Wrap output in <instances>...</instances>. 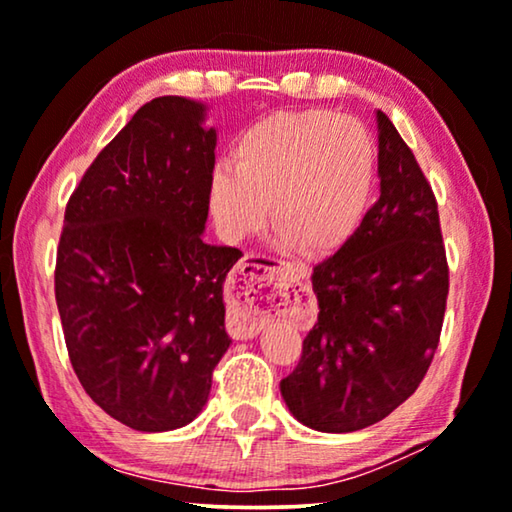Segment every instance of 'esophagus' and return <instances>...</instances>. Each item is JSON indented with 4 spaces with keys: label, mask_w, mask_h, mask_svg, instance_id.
Listing matches in <instances>:
<instances>
[{
    "label": "esophagus",
    "mask_w": 512,
    "mask_h": 512,
    "mask_svg": "<svg viewBox=\"0 0 512 512\" xmlns=\"http://www.w3.org/2000/svg\"><path fill=\"white\" fill-rule=\"evenodd\" d=\"M292 278L285 266L264 257H250L239 264L230 292L227 329L236 340L253 338L271 312L287 310V287Z\"/></svg>",
    "instance_id": "obj_1"
}]
</instances>
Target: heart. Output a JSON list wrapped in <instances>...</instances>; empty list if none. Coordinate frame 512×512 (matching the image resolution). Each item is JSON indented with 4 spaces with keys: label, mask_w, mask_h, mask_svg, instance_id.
<instances>
[{
    "label": "heart",
    "mask_w": 512,
    "mask_h": 512,
    "mask_svg": "<svg viewBox=\"0 0 512 512\" xmlns=\"http://www.w3.org/2000/svg\"><path fill=\"white\" fill-rule=\"evenodd\" d=\"M377 142L354 117L326 110L273 112L243 128L232 163L209 181L220 236L243 243L269 220L285 248L324 257L345 246L368 216Z\"/></svg>",
    "instance_id": "1"
}]
</instances>
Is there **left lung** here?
Here are the masks:
<instances>
[{"instance_id": "obj_1", "label": "left lung", "mask_w": 512, "mask_h": 512, "mask_svg": "<svg viewBox=\"0 0 512 512\" xmlns=\"http://www.w3.org/2000/svg\"><path fill=\"white\" fill-rule=\"evenodd\" d=\"M379 200L312 271L319 315L280 393L296 421L356 432L414 395L444 324L448 262L437 200L391 119L377 112Z\"/></svg>"}]
</instances>
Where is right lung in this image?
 I'll return each mask as SVG.
<instances>
[{"label":"right lung","mask_w":512,"mask_h":512,"mask_svg":"<svg viewBox=\"0 0 512 512\" xmlns=\"http://www.w3.org/2000/svg\"><path fill=\"white\" fill-rule=\"evenodd\" d=\"M207 105L144 103L66 204L55 296L68 358L105 414L140 432L188 425L230 347L223 285L241 250L202 241L216 131Z\"/></svg>","instance_id":"1"}]
</instances>
